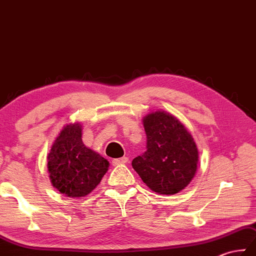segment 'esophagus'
<instances>
[{"mask_svg": "<svg viewBox=\"0 0 256 256\" xmlns=\"http://www.w3.org/2000/svg\"><path fill=\"white\" fill-rule=\"evenodd\" d=\"M128 162V158L127 156H122V158H114L112 161V166H120V164H124Z\"/></svg>", "mask_w": 256, "mask_h": 256, "instance_id": "obj_1", "label": "esophagus"}]
</instances>
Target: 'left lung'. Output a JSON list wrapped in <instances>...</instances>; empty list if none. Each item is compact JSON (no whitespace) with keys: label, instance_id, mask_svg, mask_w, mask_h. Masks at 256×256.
<instances>
[{"label":"left lung","instance_id":"left-lung-1","mask_svg":"<svg viewBox=\"0 0 256 256\" xmlns=\"http://www.w3.org/2000/svg\"><path fill=\"white\" fill-rule=\"evenodd\" d=\"M146 151L132 168L153 192L174 195L190 183L197 171L198 150L192 134L171 114L156 110L144 117Z\"/></svg>","mask_w":256,"mask_h":256}]
</instances>
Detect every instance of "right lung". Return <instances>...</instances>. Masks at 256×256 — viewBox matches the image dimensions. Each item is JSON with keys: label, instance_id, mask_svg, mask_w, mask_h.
I'll return each mask as SVG.
<instances>
[{"label": "right lung", "instance_id": "add662e5", "mask_svg": "<svg viewBox=\"0 0 256 256\" xmlns=\"http://www.w3.org/2000/svg\"><path fill=\"white\" fill-rule=\"evenodd\" d=\"M51 184L68 197H85L100 184L110 163L85 146L81 124L64 127L48 154Z\"/></svg>", "mask_w": 256, "mask_h": 256}]
</instances>
